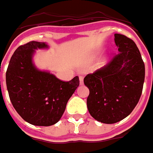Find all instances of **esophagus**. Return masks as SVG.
I'll list each match as a JSON object with an SVG mask.
<instances>
[{
    "mask_svg": "<svg viewBox=\"0 0 153 153\" xmlns=\"http://www.w3.org/2000/svg\"><path fill=\"white\" fill-rule=\"evenodd\" d=\"M83 80H84V78L82 76H79V84L83 85Z\"/></svg>",
    "mask_w": 153,
    "mask_h": 153,
    "instance_id": "obj_1",
    "label": "esophagus"
}]
</instances>
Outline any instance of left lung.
<instances>
[{
  "mask_svg": "<svg viewBox=\"0 0 153 153\" xmlns=\"http://www.w3.org/2000/svg\"><path fill=\"white\" fill-rule=\"evenodd\" d=\"M115 42L120 53L84 79L90 90L88 111L93 118L105 124L116 123L131 113L142 95L145 79V65L136 43L118 33Z\"/></svg>",
  "mask_w": 153,
  "mask_h": 153,
  "instance_id": "obj_1",
  "label": "left lung"
}]
</instances>
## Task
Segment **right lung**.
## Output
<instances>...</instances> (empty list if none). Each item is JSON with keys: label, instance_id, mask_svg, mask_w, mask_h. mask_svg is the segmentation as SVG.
<instances>
[{"label": "right lung", "instance_id": "obj_1", "mask_svg": "<svg viewBox=\"0 0 153 153\" xmlns=\"http://www.w3.org/2000/svg\"><path fill=\"white\" fill-rule=\"evenodd\" d=\"M48 48L45 42L35 41L18 47L6 74L12 105L23 120L34 126H49L57 123L79 85L78 76L64 82L35 67L33 62L35 50Z\"/></svg>", "mask_w": 153, "mask_h": 153}]
</instances>
